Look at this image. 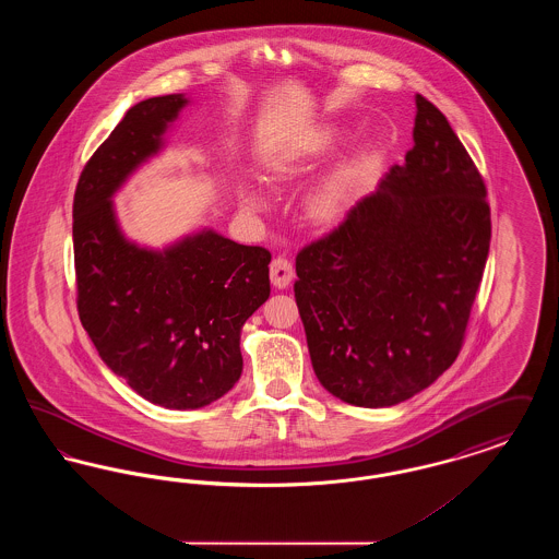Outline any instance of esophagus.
I'll return each mask as SVG.
<instances>
[{
    "mask_svg": "<svg viewBox=\"0 0 559 559\" xmlns=\"http://www.w3.org/2000/svg\"><path fill=\"white\" fill-rule=\"evenodd\" d=\"M270 281L276 289H285L289 287L293 281V264L285 258H276L270 264Z\"/></svg>",
    "mask_w": 559,
    "mask_h": 559,
    "instance_id": "obj_1",
    "label": "esophagus"
}]
</instances>
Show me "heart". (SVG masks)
<instances>
[{
    "mask_svg": "<svg viewBox=\"0 0 559 559\" xmlns=\"http://www.w3.org/2000/svg\"><path fill=\"white\" fill-rule=\"evenodd\" d=\"M347 140L344 128L329 126L320 132L301 140L274 157L267 167V178L274 187L285 188L297 185L312 176L324 160L331 159ZM372 165L371 148L362 146L337 160L310 187L301 203L304 219L319 230L337 228L346 219L358 201ZM242 210L253 213L267 212L266 194L258 187L240 188Z\"/></svg>",
    "mask_w": 559,
    "mask_h": 559,
    "instance_id": "b5f03b06",
    "label": "heart"
}]
</instances>
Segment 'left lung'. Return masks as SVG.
<instances>
[{"label": "left lung", "instance_id": "8db88e82", "mask_svg": "<svg viewBox=\"0 0 559 559\" xmlns=\"http://www.w3.org/2000/svg\"><path fill=\"white\" fill-rule=\"evenodd\" d=\"M415 105L404 163L295 260L314 372L365 408L413 399L451 367L490 247L474 160L438 108L421 94Z\"/></svg>", "mask_w": 559, "mask_h": 559}]
</instances>
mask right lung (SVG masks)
<instances>
[{
    "instance_id": "right-lung-1",
    "label": "right lung",
    "mask_w": 559,
    "mask_h": 559,
    "mask_svg": "<svg viewBox=\"0 0 559 559\" xmlns=\"http://www.w3.org/2000/svg\"><path fill=\"white\" fill-rule=\"evenodd\" d=\"M187 94L133 105L81 171L73 203L78 308L98 356L138 396L207 406L242 372L240 331L270 295V253L210 226L163 247L130 239L115 194L165 151Z\"/></svg>"
}]
</instances>
